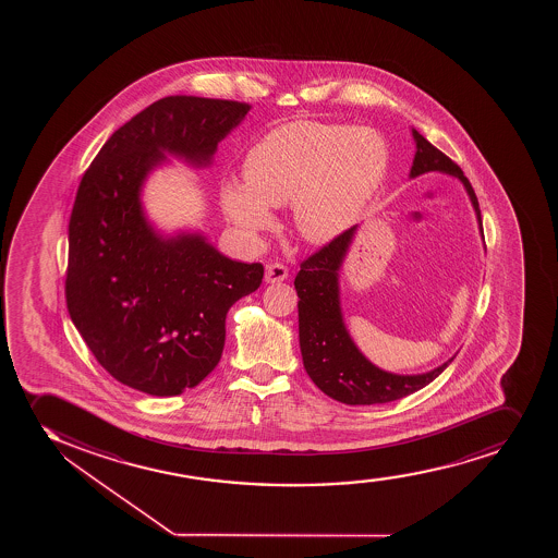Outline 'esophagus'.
Listing matches in <instances>:
<instances>
[{
    "label": "esophagus",
    "instance_id": "1",
    "mask_svg": "<svg viewBox=\"0 0 558 558\" xmlns=\"http://www.w3.org/2000/svg\"><path fill=\"white\" fill-rule=\"evenodd\" d=\"M289 277V269H287V266L281 263H269L268 266H266V276H264V279H266V282H282L284 279Z\"/></svg>",
    "mask_w": 558,
    "mask_h": 558
}]
</instances>
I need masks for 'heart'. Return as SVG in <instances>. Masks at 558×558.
Returning a JSON list of instances; mask_svg holds the SVG:
<instances>
[{"mask_svg": "<svg viewBox=\"0 0 558 558\" xmlns=\"http://www.w3.org/2000/svg\"><path fill=\"white\" fill-rule=\"evenodd\" d=\"M389 167L384 137L368 126L295 121L247 153L244 182L221 190L227 216L250 232L268 229L269 208L289 205L295 231L324 244L347 231L376 195Z\"/></svg>", "mask_w": 558, "mask_h": 558, "instance_id": "1", "label": "heart"}]
</instances>
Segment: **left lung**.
Segmentation results:
<instances>
[{
	"instance_id": "obj_1",
	"label": "left lung",
	"mask_w": 558,
	"mask_h": 558,
	"mask_svg": "<svg viewBox=\"0 0 558 558\" xmlns=\"http://www.w3.org/2000/svg\"><path fill=\"white\" fill-rule=\"evenodd\" d=\"M411 132L416 145L411 179L429 171H441L460 179L468 190L482 231L481 206L468 177L447 154L424 140L416 130ZM355 229L357 227L348 229L305 258L295 276L303 366L314 385L337 402L348 405L387 404L426 387L452 363L456 355L434 371L402 376L381 371L359 352L342 320L339 300V269L350 250Z\"/></svg>"
}]
</instances>
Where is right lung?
I'll list each match as a JSON object with an SVG mask.
<instances>
[{
	"instance_id": "obj_1",
	"label": "right lung",
	"mask_w": 558,
	"mask_h": 558,
	"mask_svg": "<svg viewBox=\"0 0 558 558\" xmlns=\"http://www.w3.org/2000/svg\"><path fill=\"white\" fill-rule=\"evenodd\" d=\"M250 109L219 98H161L111 134L80 182L66 308L98 363L132 389L177 397L199 385L223 353L229 308L263 282V264L231 260L201 234H158L140 199L163 153L208 166Z\"/></svg>"
}]
</instances>
